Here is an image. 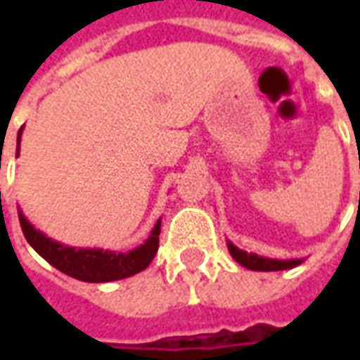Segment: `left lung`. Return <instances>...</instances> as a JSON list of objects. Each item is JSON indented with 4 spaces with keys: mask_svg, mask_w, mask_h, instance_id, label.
I'll return each mask as SVG.
<instances>
[{
    "mask_svg": "<svg viewBox=\"0 0 360 360\" xmlns=\"http://www.w3.org/2000/svg\"><path fill=\"white\" fill-rule=\"evenodd\" d=\"M227 247H229L231 257H233L241 266L249 268V270L278 271V270H289V268H293V266L301 264V260H271V258L249 255V252H245V250L237 249V247H235V245H231V243H229Z\"/></svg>",
    "mask_w": 360,
    "mask_h": 360,
    "instance_id": "1",
    "label": "left lung"
}]
</instances>
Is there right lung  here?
<instances>
[{
  "label": "right lung",
  "instance_id": "add662e5",
  "mask_svg": "<svg viewBox=\"0 0 360 360\" xmlns=\"http://www.w3.org/2000/svg\"><path fill=\"white\" fill-rule=\"evenodd\" d=\"M17 154H19V148H17ZM19 221L27 241L40 257L46 258L51 266H56L59 271H63L67 276L81 279V281H90V283H103V281L129 278V276H134L144 268H148L152 258L156 257L158 252L160 226H162L158 221L156 227L152 229V235L139 249L131 250V252H110V250L63 247V245L48 239L40 231H36L22 214H19Z\"/></svg>",
  "mask_w": 360,
  "mask_h": 360
}]
</instances>
